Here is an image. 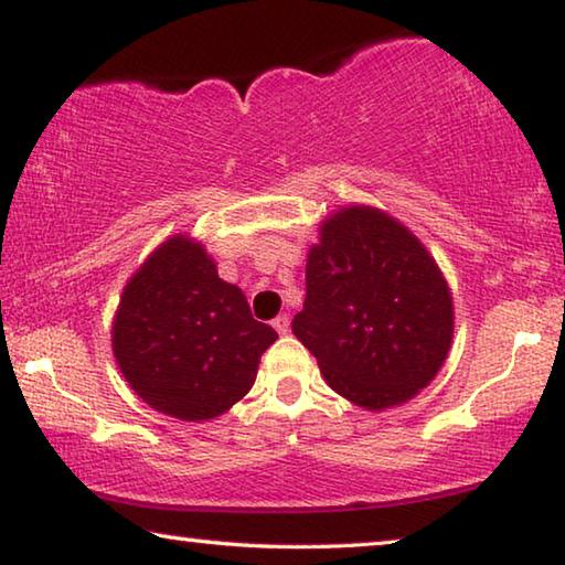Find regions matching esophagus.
I'll use <instances>...</instances> for the list:
<instances>
[{
	"instance_id": "esophagus-1",
	"label": "esophagus",
	"mask_w": 565,
	"mask_h": 565,
	"mask_svg": "<svg viewBox=\"0 0 565 565\" xmlns=\"http://www.w3.org/2000/svg\"><path fill=\"white\" fill-rule=\"evenodd\" d=\"M271 327H274L276 331H279V333H281V337H284V333H289V327H291V319H289V317H286V313H281V317H276V319L271 321Z\"/></svg>"
}]
</instances>
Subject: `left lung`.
Instances as JSON below:
<instances>
[{
	"instance_id": "obj_1",
	"label": "left lung",
	"mask_w": 565,
	"mask_h": 565,
	"mask_svg": "<svg viewBox=\"0 0 565 565\" xmlns=\"http://www.w3.org/2000/svg\"><path fill=\"white\" fill-rule=\"evenodd\" d=\"M294 337L327 384L366 411L414 398L454 341V299L414 232L376 206H341L306 256L303 311Z\"/></svg>"
}]
</instances>
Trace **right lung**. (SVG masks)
<instances>
[{
	"label": "right lung",
	"instance_id": "1",
	"mask_svg": "<svg viewBox=\"0 0 565 565\" xmlns=\"http://www.w3.org/2000/svg\"><path fill=\"white\" fill-rule=\"evenodd\" d=\"M276 339L186 234L161 242L131 274L111 323L114 359L134 394L194 424L226 414L252 391Z\"/></svg>",
	"mask_w": 565,
	"mask_h": 565
}]
</instances>
